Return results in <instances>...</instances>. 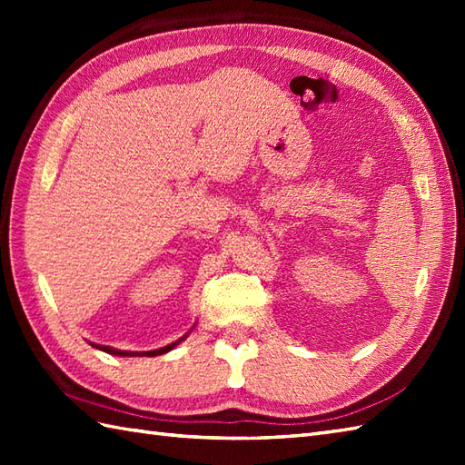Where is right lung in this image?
<instances>
[{
  "label": "right lung",
  "instance_id": "right-lung-1",
  "mask_svg": "<svg viewBox=\"0 0 465 465\" xmlns=\"http://www.w3.org/2000/svg\"><path fill=\"white\" fill-rule=\"evenodd\" d=\"M187 338V335H183L182 340H177V341H173V343H170V345H165V348H160V350H153V351H124V350H115V348H110V345H95V343H92L94 348H97V350H102V351H105V353H112V355H147V358H153V355H162V353H167L170 350H173L177 343L180 341H183Z\"/></svg>",
  "mask_w": 465,
  "mask_h": 465
}]
</instances>
